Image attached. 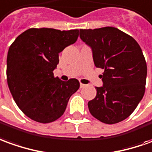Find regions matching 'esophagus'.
<instances>
[{
  "label": "esophagus",
  "instance_id": "34e87169",
  "mask_svg": "<svg viewBox=\"0 0 152 152\" xmlns=\"http://www.w3.org/2000/svg\"><path fill=\"white\" fill-rule=\"evenodd\" d=\"M86 87V84H83V83H80V88H85Z\"/></svg>",
  "mask_w": 152,
  "mask_h": 152
}]
</instances>
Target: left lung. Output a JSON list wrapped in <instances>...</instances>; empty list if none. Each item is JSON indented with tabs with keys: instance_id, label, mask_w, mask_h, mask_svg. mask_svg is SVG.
I'll return each mask as SVG.
<instances>
[{
	"instance_id": "left-lung-1",
	"label": "left lung",
	"mask_w": 152,
	"mask_h": 152,
	"mask_svg": "<svg viewBox=\"0 0 152 152\" xmlns=\"http://www.w3.org/2000/svg\"><path fill=\"white\" fill-rule=\"evenodd\" d=\"M91 47L95 66L104 69L103 85L88 102L90 113L100 122L114 124L128 118L145 94L147 68L138 43L115 27L80 30Z\"/></svg>"
}]
</instances>
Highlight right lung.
Returning <instances> with one entry per match:
<instances>
[{"mask_svg": "<svg viewBox=\"0 0 152 152\" xmlns=\"http://www.w3.org/2000/svg\"><path fill=\"white\" fill-rule=\"evenodd\" d=\"M78 30L31 28L19 35L9 48L6 77L10 94L28 118L40 123L57 120L79 82L54 77L58 54L76 42Z\"/></svg>", "mask_w": 152, "mask_h": 152, "instance_id": "1", "label": "right lung"}]
</instances>
